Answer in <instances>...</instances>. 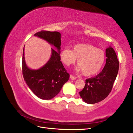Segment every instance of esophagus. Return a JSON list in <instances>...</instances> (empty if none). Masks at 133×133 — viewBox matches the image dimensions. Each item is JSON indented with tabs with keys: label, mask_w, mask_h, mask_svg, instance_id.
<instances>
[{
	"label": "esophagus",
	"mask_w": 133,
	"mask_h": 133,
	"mask_svg": "<svg viewBox=\"0 0 133 133\" xmlns=\"http://www.w3.org/2000/svg\"><path fill=\"white\" fill-rule=\"evenodd\" d=\"M70 78L71 80H76V77H75V76H72V75L70 76Z\"/></svg>",
	"instance_id": "esophagus-1"
}]
</instances>
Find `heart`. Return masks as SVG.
I'll use <instances>...</instances> for the list:
<instances>
[{"mask_svg": "<svg viewBox=\"0 0 133 133\" xmlns=\"http://www.w3.org/2000/svg\"><path fill=\"white\" fill-rule=\"evenodd\" d=\"M77 58V71L85 76L95 75L104 65L105 56L104 51L90 44H78L73 50L64 49L60 54L61 61L67 66L75 63Z\"/></svg>", "mask_w": 133, "mask_h": 133, "instance_id": "obj_1", "label": "heart"}]
</instances>
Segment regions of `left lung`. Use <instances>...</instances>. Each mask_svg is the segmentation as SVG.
Returning <instances> with one entry per match:
<instances>
[{
  "instance_id": "8db88e82",
  "label": "left lung",
  "mask_w": 133,
  "mask_h": 133,
  "mask_svg": "<svg viewBox=\"0 0 133 133\" xmlns=\"http://www.w3.org/2000/svg\"><path fill=\"white\" fill-rule=\"evenodd\" d=\"M106 63L102 72L94 77L85 80L84 87L79 92L87 104H95L109 96L117 76L119 62L115 51L109 46L105 50Z\"/></svg>"
}]
</instances>
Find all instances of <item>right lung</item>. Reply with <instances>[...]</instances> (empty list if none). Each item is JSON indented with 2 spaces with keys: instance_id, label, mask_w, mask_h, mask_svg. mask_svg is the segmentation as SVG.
Returning <instances> with one entry per match:
<instances>
[{
  "instance_id": "1",
  "label": "right lung",
  "mask_w": 133,
  "mask_h": 133,
  "mask_svg": "<svg viewBox=\"0 0 133 133\" xmlns=\"http://www.w3.org/2000/svg\"><path fill=\"white\" fill-rule=\"evenodd\" d=\"M34 36L45 40L57 51L51 48L49 61L39 69L33 70L27 66L23 49L22 73L27 85L36 96L43 100H50L59 93L70 77L60 61L61 34L58 31L42 30Z\"/></svg>"
}]
</instances>
